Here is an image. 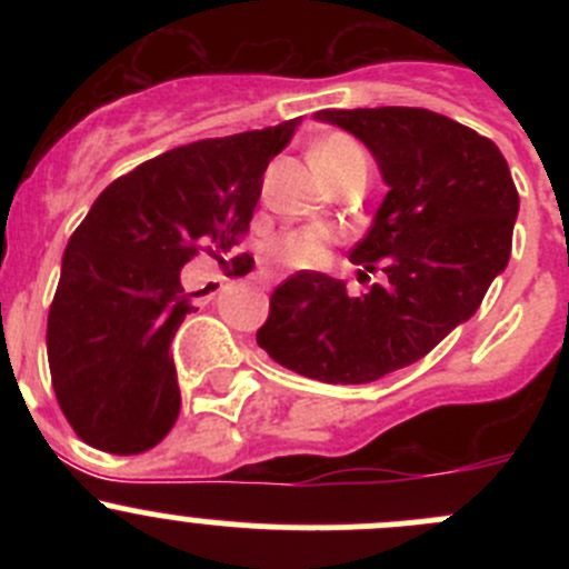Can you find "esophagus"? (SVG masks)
<instances>
[{
    "label": "esophagus",
    "mask_w": 569,
    "mask_h": 569,
    "mask_svg": "<svg viewBox=\"0 0 569 569\" xmlns=\"http://www.w3.org/2000/svg\"><path fill=\"white\" fill-rule=\"evenodd\" d=\"M258 280H261L263 286H272L274 283V274L272 272H258Z\"/></svg>",
    "instance_id": "1"
}]
</instances>
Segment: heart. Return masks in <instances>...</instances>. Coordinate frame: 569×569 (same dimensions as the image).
Wrapping results in <instances>:
<instances>
[{
    "mask_svg": "<svg viewBox=\"0 0 569 569\" xmlns=\"http://www.w3.org/2000/svg\"><path fill=\"white\" fill-rule=\"evenodd\" d=\"M313 164L321 173L325 181L349 173L355 168H366V157L360 151L358 142L347 134H330L325 140L317 142V148L311 151ZM336 242V233L325 226H302V228H289L280 237H274L269 242L267 256L269 261L280 263V267L289 269H308L317 267L325 258V252L330 244Z\"/></svg>",
    "mask_w": 569,
    "mask_h": 569,
    "instance_id": "b5f03b06",
    "label": "heart"
}]
</instances>
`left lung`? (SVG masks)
<instances>
[{
  "label": "left lung",
  "mask_w": 569,
  "mask_h": 569,
  "mask_svg": "<svg viewBox=\"0 0 569 569\" xmlns=\"http://www.w3.org/2000/svg\"><path fill=\"white\" fill-rule=\"evenodd\" d=\"M317 118L363 140L391 187L349 252L382 269V283L355 297L325 272L291 274L256 341L297 375L360 386L421 360L473 317L509 261L520 198L496 142L446 114L377 107Z\"/></svg>",
  "instance_id": "8db88e82"
}]
</instances>
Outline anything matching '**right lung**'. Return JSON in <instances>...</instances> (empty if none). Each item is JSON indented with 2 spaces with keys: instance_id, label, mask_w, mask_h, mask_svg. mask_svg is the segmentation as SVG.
<instances>
[{
  "instance_id": "1",
  "label": "right lung",
  "mask_w": 569,
  "mask_h": 569,
  "mask_svg": "<svg viewBox=\"0 0 569 569\" xmlns=\"http://www.w3.org/2000/svg\"><path fill=\"white\" fill-rule=\"evenodd\" d=\"M300 118L189 142L114 178L62 256L46 349L57 405L107 455H142L181 410L170 343L192 295L181 267L206 252L239 267L263 170Z\"/></svg>"
}]
</instances>
